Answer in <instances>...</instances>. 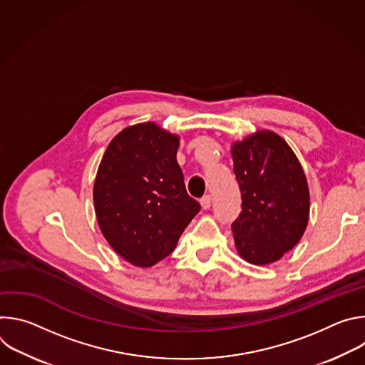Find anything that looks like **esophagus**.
<instances>
[{
    "label": "esophagus",
    "mask_w": 365,
    "mask_h": 365,
    "mask_svg": "<svg viewBox=\"0 0 365 365\" xmlns=\"http://www.w3.org/2000/svg\"><path fill=\"white\" fill-rule=\"evenodd\" d=\"M211 203H212V200H211V196H203L202 199H200V206H202V210H210L211 207Z\"/></svg>",
    "instance_id": "1"
}]
</instances>
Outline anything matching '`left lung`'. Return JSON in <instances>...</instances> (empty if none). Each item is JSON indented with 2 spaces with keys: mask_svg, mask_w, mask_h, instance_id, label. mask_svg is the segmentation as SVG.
I'll return each instance as SVG.
<instances>
[{
  "mask_svg": "<svg viewBox=\"0 0 365 365\" xmlns=\"http://www.w3.org/2000/svg\"><path fill=\"white\" fill-rule=\"evenodd\" d=\"M242 210L232 222L234 241L245 262H277L304 234L309 187L290 145L276 133L262 130L231 148Z\"/></svg>",
  "mask_w": 365,
  "mask_h": 365,
  "instance_id": "8db88e82",
  "label": "left lung"
}]
</instances>
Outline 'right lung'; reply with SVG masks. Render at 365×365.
Wrapping results in <instances>:
<instances>
[{
  "mask_svg": "<svg viewBox=\"0 0 365 365\" xmlns=\"http://www.w3.org/2000/svg\"><path fill=\"white\" fill-rule=\"evenodd\" d=\"M179 141L154 123L135 124L111 140L99 163L93 183L99 228L137 267L168 257L200 211L176 160Z\"/></svg>",
  "mask_w": 365,
  "mask_h": 365,
  "instance_id": "right-lung-1",
  "label": "right lung"
}]
</instances>
